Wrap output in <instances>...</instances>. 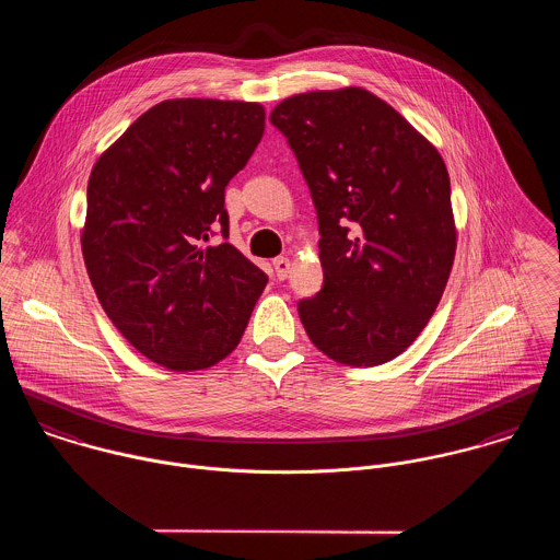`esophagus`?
I'll return each instance as SVG.
<instances>
[{
	"mask_svg": "<svg viewBox=\"0 0 560 560\" xmlns=\"http://www.w3.org/2000/svg\"><path fill=\"white\" fill-rule=\"evenodd\" d=\"M273 269H276V276L280 280H284L291 271V260L287 256H278V258H273Z\"/></svg>",
	"mask_w": 560,
	"mask_h": 560,
	"instance_id": "34e87169",
	"label": "esophagus"
}]
</instances>
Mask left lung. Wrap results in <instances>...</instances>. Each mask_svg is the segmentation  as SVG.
Wrapping results in <instances>:
<instances>
[{
	"instance_id": "1",
	"label": "left lung",
	"mask_w": 560,
	"mask_h": 560,
	"mask_svg": "<svg viewBox=\"0 0 560 560\" xmlns=\"http://www.w3.org/2000/svg\"><path fill=\"white\" fill-rule=\"evenodd\" d=\"M269 120L300 161L319 218L325 284L298 306L308 338L347 366L397 358L435 313L453 269L446 163L358 85L293 94Z\"/></svg>"
}]
</instances>
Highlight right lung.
<instances>
[{
	"label": "right lung",
	"instance_id": "add662e5",
	"mask_svg": "<svg viewBox=\"0 0 560 560\" xmlns=\"http://www.w3.org/2000/svg\"><path fill=\"white\" fill-rule=\"evenodd\" d=\"M265 131L247 101L167 98L98 160L81 229L92 289L118 331L163 369L187 373L235 351L267 276L231 243L202 245L224 189Z\"/></svg>",
	"mask_w": 560,
	"mask_h": 560
}]
</instances>
